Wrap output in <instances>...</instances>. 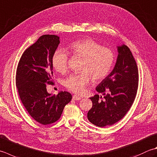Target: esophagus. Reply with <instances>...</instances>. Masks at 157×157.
Segmentation results:
<instances>
[{"label": "esophagus", "mask_w": 157, "mask_h": 157, "mask_svg": "<svg viewBox=\"0 0 157 157\" xmlns=\"http://www.w3.org/2000/svg\"><path fill=\"white\" fill-rule=\"evenodd\" d=\"M73 99L76 100V101L77 100H80V99H82V98L80 97H79V96H77V95H73Z\"/></svg>", "instance_id": "34e87169"}]
</instances>
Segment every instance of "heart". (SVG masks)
<instances>
[{"mask_svg": "<svg viewBox=\"0 0 157 157\" xmlns=\"http://www.w3.org/2000/svg\"><path fill=\"white\" fill-rule=\"evenodd\" d=\"M75 56L84 58L79 73L71 74L64 81V86L76 94L84 93L85 87L94 80H102L109 75L115 61L113 52L109 48H102L92 39H86L74 41L69 45ZM52 65L56 71L63 73L68 69V54L64 50H58L52 56Z\"/></svg>", "mask_w": 157, "mask_h": 157, "instance_id": "heart-1", "label": "heart"}]
</instances>
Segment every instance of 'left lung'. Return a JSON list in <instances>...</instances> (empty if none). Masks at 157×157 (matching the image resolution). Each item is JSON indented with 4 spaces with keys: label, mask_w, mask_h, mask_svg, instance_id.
<instances>
[{
    "label": "left lung",
    "mask_w": 157,
    "mask_h": 157,
    "mask_svg": "<svg viewBox=\"0 0 157 157\" xmlns=\"http://www.w3.org/2000/svg\"><path fill=\"white\" fill-rule=\"evenodd\" d=\"M118 56L113 70L97 86L102 96L90 97L93 107L87 114L88 121L99 127L112 125L124 117L136 98L139 75L130 49L124 44L117 46Z\"/></svg>",
    "instance_id": "left-lung-1"
}]
</instances>
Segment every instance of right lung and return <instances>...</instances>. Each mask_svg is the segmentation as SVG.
<instances>
[{"label":"right lung","instance_id":"obj_1","mask_svg":"<svg viewBox=\"0 0 157 157\" xmlns=\"http://www.w3.org/2000/svg\"><path fill=\"white\" fill-rule=\"evenodd\" d=\"M59 44L57 35L40 36L24 51L17 68L16 86L21 102L31 117L44 125L57 121L72 99L68 92L60 91L55 95L46 88L52 83V56Z\"/></svg>","mask_w":157,"mask_h":157}]
</instances>
